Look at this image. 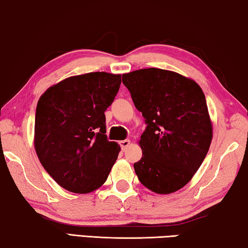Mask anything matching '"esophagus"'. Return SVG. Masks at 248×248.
I'll return each mask as SVG.
<instances>
[{
    "instance_id": "esophagus-1",
    "label": "esophagus",
    "mask_w": 248,
    "mask_h": 248,
    "mask_svg": "<svg viewBox=\"0 0 248 248\" xmlns=\"http://www.w3.org/2000/svg\"><path fill=\"white\" fill-rule=\"evenodd\" d=\"M119 145H120V147H121V149L125 150L129 146H130V140H129V139L121 140V141L119 142Z\"/></svg>"
}]
</instances>
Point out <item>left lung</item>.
<instances>
[{
    "instance_id": "left-lung-1",
    "label": "left lung",
    "mask_w": 248,
    "mask_h": 248,
    "mask_svg": "<svg viewBox=\"0 0 248 248\" xmlns=\"http://www.w3.org/2000/svg\"><path fill=\"white\" fill-rule=\"evenodd\" d=\"M123 82L147 124L142 157L134 164L138 179L157 194L173 193L193 178L212 142L204 92L195 81L156 68L125 73Z\"/></svg>"
}]
</instances>
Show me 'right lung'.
I'll list each match as a JSON object with an SVG mask.
<instances>
[{
  "label": "right lung",
  "mask_w": 248,
  "mask_h": 248,
  "mask_svg": "<svg viewBox=\"0 0 248 248\" xmlns=\"http://www.w3.org/2000/svg\"><path fill=\"white\" fill-rule=\"evenodd\" d=\"M120 84V75L91 72L68 78L40 98L35 151L44 169L64 189L87 194L108 178L120 147L105 135V111Z\"/></svg>",
  "instance_id": "1"
}]
</instances>
